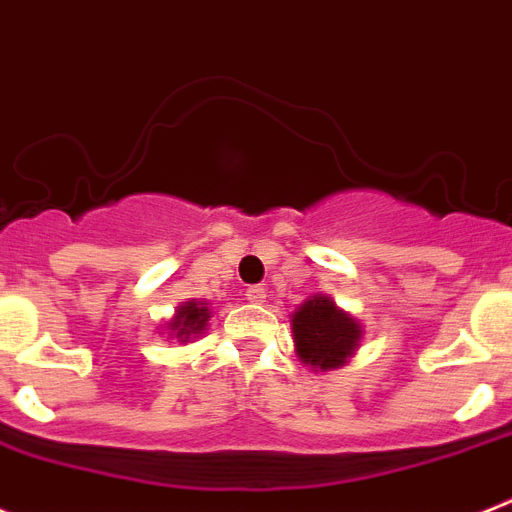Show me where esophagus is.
Here are the masks:
<instances>
[{
  "instance_id": "obj_1",
  "label": "esophagus",
  "mask_w": 512,
  "mask_h": 512,
  "mask_svg": "<svg viewBox=\"0 0 512 512\" xmlns=\"http://www.w3.org/2000/svg\"><path fill=\"white\" fill-rule=\"evenodd\" d=\"M244 296H247V301H250V304H262V301H265V288L250 286Z\"/></svg>"
}]
</instances>
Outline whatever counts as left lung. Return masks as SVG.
Returning a JSON list of instances; mask_svg holds the SVG:
<instances>
[{"label":"left lung","mask_w":512,"mask_h":512,"mask_svg":"<svg viewBox=\"0 0 512 512\" xmlns=\"http://www.w3.org/2000/svg\"><path fill=\"white\" fill-rule=\"evenodd\" d=\"M291 332L299 361L317 373L348 366L363 342V324L327 293L311 296L293 311Z\"/></svg>","instance_id":"1"}]
</instances>
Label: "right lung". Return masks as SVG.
<instances>
[{"instance_id": "obj_1", "label": "right lung", "mask_w": 512, "mask_h": 512, "mask_svg": "<svg viewBox=\"0 0 512 512\" xmlns=\"http://www.w3.org/2000/svg\"><path fill=\"white\" fill-rule=\"evenodd\" d=\"M211 314L213 311L206 301H182L175 309V314H172V319L164 322L162 335H167V340H177L182 345H188V342H193L195 337H201L206 332Z\"/></svg>"}]
</instances>
